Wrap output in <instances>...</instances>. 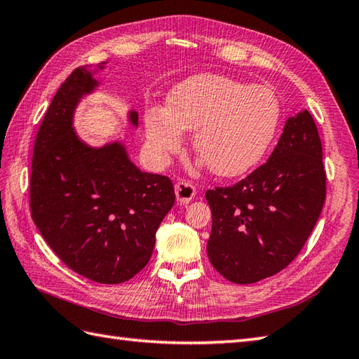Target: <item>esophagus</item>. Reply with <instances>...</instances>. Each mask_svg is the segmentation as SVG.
Instances as JSON below:
<instances>
[{
    "label": "esophagus",
    "mask_w": 359,
    "mask_h": 359,
    "mask_svg": "<svg viewBox=\"0 0 359 359\" xmlns=\"http://www.w3.org/2000/svg\"><path fill=\"white\" fill-rule=\"evenodd\" d=\"M196 193V187L187 180H180L175 184V197H177L179 203H189L194 199Z\"/></svg>",
    "instance_id": "34e87169"
}]
</instances>
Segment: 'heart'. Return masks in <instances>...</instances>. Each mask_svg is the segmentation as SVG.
Returning <instances> with one entry per match:
<instances>
[{
	"instance_id": "1",
	"label": "heart",
	"mask_w": 359,
	"mask_h": 359,
	"mask_svg": "<svg viewBox=\"0 0 359 359\" xmlns=\"http://www.w3.org/2000/svg\"><path fill=\"white\" fill-rule=\"evenodd\" d=\"M278 120L279 103L270 89L203 74L175 86L165 109L144 112V131L158 162H166L182 148L184 131H196V154L215 174L233 177L265 154Z\"/></svg>"
}]
</instances>
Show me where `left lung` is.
<instances>
[{"instance_id":"8db88e82","label":"left lung","mask_w":359,"mask_h":359,"mask_svg":"<svg viewBox=\"0 0 359 359\" xmlns=\"http://www.w3.org/2000/svg\"><path fill=\"white\" fill-rule=\"evenodd\" d=\"M323 144L309 111L290 117L270 158L233 187L205 193L208 257L234 284H255L299 255L325 201Z\"/></svg>"}]
</instances>
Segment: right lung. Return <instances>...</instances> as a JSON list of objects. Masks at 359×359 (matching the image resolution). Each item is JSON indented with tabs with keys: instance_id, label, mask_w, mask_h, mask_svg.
Returning a JSON list of instances; mask_svg holds the SVG:
<instances>
[{
	"instance_id": "add662e5",
	"label": "right lung",
	"mask_w": 359,
	"mask_h": 359,
	"mask_svg": "<svg viewBox=\"0 0 359 359\" xmlns=\"http://www.w3.org/2000/svg\"><path fill=\"white\" fill-rule=\"evenodd\" d=\"M97 85L81 66L53 95L35 139L30 215L71 270L100 284H121L149 262L175 194L170 177L139 170L121 143L93 148L79 139L74 111ZM129 120L137 126L135 111Z\"/></svg>"
}]
</instances>
